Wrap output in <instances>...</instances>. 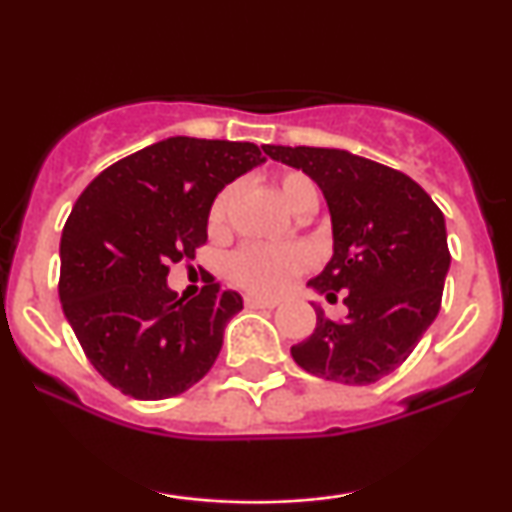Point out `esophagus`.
I'll list each match as a JSON object with an SVG mask.
<instances>
[{
    "instance_id": "esophagus-1",
    "label": "esophagus",
    "mask_w": 512,
    "mask_h": 512,
    "mask_svg": "<svg viewBox=\"0 0 512 512\" xmlns=\"http://www.w3.org/2000/svg\"><path fill=\"white\" fill-rule=\"evenodd\" d=\"M245 308L250 310H264V308H276V301H267V298H257V296H248L245 298Z\"/></svg>"
}]
</instances>
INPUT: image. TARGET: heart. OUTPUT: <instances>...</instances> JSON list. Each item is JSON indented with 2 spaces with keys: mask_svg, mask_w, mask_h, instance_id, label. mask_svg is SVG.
Masks as SVG:
<instances>
[{
  "mask_svg": "<svg viewBox=\"0 0 512 512\" xmlns=\"http://www.w3.org/2000/svg\"><path fill=\"white\" fill-rule=\"evenodd\" d=\"M274 187L284 204L296 216H310L320 204V190L313 178L301 170H284L274 178ZM238 199V185H226L209 207V231L223 236L231 226V214ZM310 252L303 245H243L226 262L228 279L255 296H279L298 274L310 267Z\"/></svg>",
  "mask_w": 512,
  "mask_h": 512,
  "instance_id": "1",
  "label": "heart"
}]
</instances>
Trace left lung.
Wrapping results in <instances>:
<instances>
[{
    "mask_svg": "<svg viewBox=\"0 0 512 512\" xmlns=\"http://www.w3.org/2000/svg\"><path fill=\"white\" fill-rule=\"evenodd\" d=\"M264 154L310 175L332 214L334 255L308 281L327 301L344 293L349 315L330 320L320 305L315 332L291 346L317 378L370 385L407 361L436 320L450 269L438 204L409 175L342 149L264 146Z\"/></svg>",
    "mask_w": 512,
    "mask_h": 512,
    "instance_id": "8db88e82",
    "label": "left lung"
}]
</instances>
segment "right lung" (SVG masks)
I'll list each match as a JSON object with an SVG mask.
<instances>
[{
	"mask_svg": "<svg viewBox=\"0 0 512 512\" xmlns=\"http://www.w3.org/2000/svg\"><path fill=\"white\" fill-rule=\"evenodd\" d=\"M262 161L250 142L170 137L105 168L76 199L60 243L62 310L122 395L175 397L214 366L243 298L214 276L178 298L168 264L195 257L214 197Z\"/></svg>",
	"mask_w": 512,
	"mask_h": 512,
	"instance_id": "right-lung-1",
	"label": "right lung"
}]
</instances>
